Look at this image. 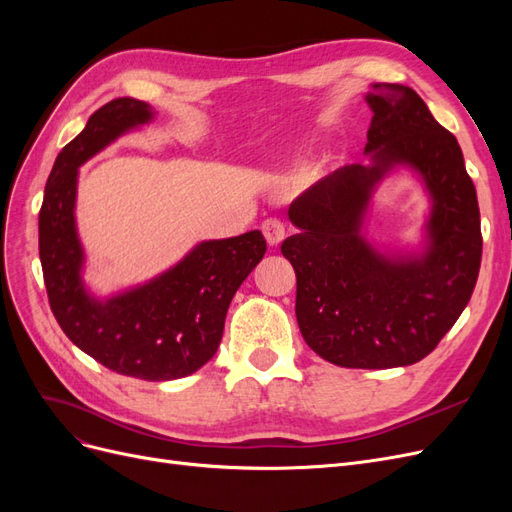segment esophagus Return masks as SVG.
<instances>
[{
  "instance_id": "34e87169",
  "label": "esophagus",
  "mask_w": 512,
  "mask_h": 512,
  "mask_svg": "<svg viewBox=\"0 0 512 512\" xmlns=\"http://www.w3.org/2000/svg\"><path fill=\"white\" fill-rule=\"evenodd\" d=\"M262 235H265V239H267V243H269L271 247H277V245H280V243L284 241V237H286L284 222L277 220V218L265 220V224H262Z\"/></svg>"
}]
</instances>
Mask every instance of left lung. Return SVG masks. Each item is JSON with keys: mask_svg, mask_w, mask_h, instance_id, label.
<instances>
[{"mask_svg": "<svg viewBox=\"0 0 512 512\" xmlns=\"http://www.w3.org/2000/svg\"><path fill=\"white\" fill-rule=\"evenodd\" d=\"M365 153L307 188L288 207L297 235L282 254L297 273V322L318 356L339 367L418 363L466 309L483 256L476 188L457 138L433 119L414 89L376 83ZM397 163L424 177L432 198L421 257H386L360 226L370 192Z\"/></svg>", "mask_w": 512, "mask_h": 512, "instance_id": "8db88e82", "label": "left lung"}]
</instances>
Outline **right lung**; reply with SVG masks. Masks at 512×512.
Masks as SVG:
<instances>
[{"label": "right lung", "instance_id": "obj_1", "mask_svg": "<svg viewBox=\"0 0 512 512\" xmlns=\"http://www.w3.org/2000/svg\"><path fill=\"white\" fill-rule=\"evenodd\" d=\"M151 119V106L136 98H115L89 117L46 181L38 243L53 316L70 342L117 374L160 382L194 374L215 354L228 305L265 256L267 241L260 230L203 241L156 280L106 301L89 297L74 224L79 166Z\"/></svg>", "mask_w": 512, "mask_h": 512}]
</instances>
